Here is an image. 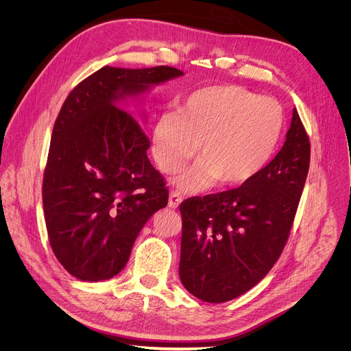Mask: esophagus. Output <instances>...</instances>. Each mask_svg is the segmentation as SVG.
I'll list each match as a JSON object with an SVG mask.
<instances>
[{
	"instance_id": "esophagus-1",
	"label": "esophagus",
	"mask_w": 351,
	"mask_h": 351,
	"mask_svg": "<svg viewBox=\"0 0 351 351\" xmlns=\"http://www.w3.org/2000/svg\"><path fill=\"white\" fill-rule=\"evenodd\" d=\"M182 203V195H180V193H178V191H171V194H169V199H168V206H169V208H173V210H176L178 207H179V204Z\"/></svg>"
}]
</instances>
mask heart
<instances>
[{
  "label": "heart",
  "instance_id": "b5f03b06",
  "mask_svg": "<svg viewBox=\"0 0 351 351\" xmlns=\"http://www.w3.org/2000/svg\"><path fill=\"white\" fill-rule=\"evenodd\" d=\"M285 128V111L271 97L241 86H211L191 93L178 112L161 114L153 128V157L165 173L197 149L195 164L175 178L184 191L217 184L241 186L268 164Z\"/></svg>",
  "mask_w": 351,
  "mask_h": 351
}]
</instances>
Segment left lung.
I'll list each match as a JSON object with an SVG mask.
<instances>
[{
	"label": "left lung",
	"instance_id": "1",
	"mask_svg": "<svg viewBox=\"0 0 351 351\" xmlns=\"http://www.w3.org/2000/svg\"><path fill=\"white\" fill-rule=\"evenodd\" d=\"M310 168V140L293 110L275 158L237 189L180 204L179 276L194 297L225 303L261 282L280 257Z\"/></svg>",
	"mask_w": 351,
	"mask_h": 351
}]
</instances>
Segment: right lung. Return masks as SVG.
Here are the masks:
<instances>
[{
	"mask_svg": "<svg viewBox=\"0 0 351 351\" xmlns=\"http://www.w3.org/2000/svg\"><path fill=\"white\" fill-rule=\"evenodd\" d=\"M183 75L171 66H104L65 99L49 144L43 207L49 244L72 276L99 282L118 275L145 222L167 207L164 178L147 157L149 141L123 108L129 98Z\"/></svg>",
	"mask_w": 351,
	"mask_h": 351,
	"instance_id": "right-lung-1",
	"label": "right lung"
}]
</instances>
